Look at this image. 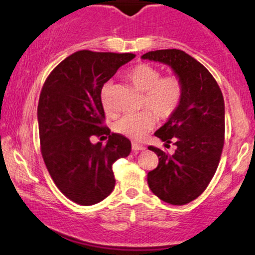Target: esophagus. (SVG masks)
<instances>
[{"instance_id":"esophagus-1","label":"esophagus","mask_w":255,"mask_h":255,"mask_svg":"<svg viewBox=\"0 0 255 255\" xmlns=\"http://www.w3.org/2000/svg\"><path fill=\"white\" fill-rule=\"evenodd\" d=\"M131 148H133L134 152H137V151H143L146 147L143 145H140V143H137V142H133L131 143Z\"/></svg>"}]
</instances>
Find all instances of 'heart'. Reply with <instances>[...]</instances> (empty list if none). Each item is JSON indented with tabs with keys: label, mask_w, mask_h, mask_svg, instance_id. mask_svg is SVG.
I'll list each match as a JSON object with an SVG mask.
<instances>
[{
	"label": "heart",
	"mask_w": 255,
	"mask_h": 255,
	"mask_svg": "<svg viewBox=\"0 0 255 255\" xmlns=\"http://www.w3.org/2000/svg\"><path fill=\"white\" fill-rule=\"evenodd\" d=\"M127 78L142 93L140 107L145 110L137 114L122 116L113 126V129L126 137L140 140L154 128L155 116L165 121L177 112L184 97V83L177 75L161 76L158 67L147 63L134 66L127 73ZM110 89V84H106L101 93L102 106L108 114L113 113L109 100Z\"/></svg>",
	"instance_id": "heart-1"
}]
</instances>
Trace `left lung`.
<instances>
[{
  "label": "left lung",
  "mask_w": 255,
  "mask_h": 255,
  "mask_svg": "<svg viewBox=\"0 0 255 255\" xmlns=\"http://www.w3.org/2000/svg\"><path fill=\"white\" fill-rule=\"evenodd\" d=\"M142 59L167 64L182 78L184 97L179 108L155 136L177 146L168 155L148 146L159 157L158 166L147 174L149 189L157 197L173 205L188 204L209 185L225 145V101L222 91L195 58L180 50H158Z\"/></svg>",
  "instance_id": "left-lung-1"
}]
</instances>
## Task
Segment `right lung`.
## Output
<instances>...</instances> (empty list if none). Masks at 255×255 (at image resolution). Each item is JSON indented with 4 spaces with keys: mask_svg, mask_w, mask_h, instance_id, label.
<instances>
[{
    "mask_svg": "<svg viewBox=\"0 0 255 255\" xmlns=\"http://www.w3.org/2000/svg\"><path fill=\"white\" fill-rule=\"evenodd\" d=\"M133 53L78 51L52 70L38 104L40 149L57 188L81 205H93L112 194L113 164L129 155L131 143L110 134L104 125L101 93L104 83ZM108 135L107 145L91 143L93 136ZM104 137V136H103Z\"/></svg>",
    "mask_w": 255,
    "mask_h": 255,
    "instance_id": "obj_1",
    "label": "right lung"
}]
</instances>
